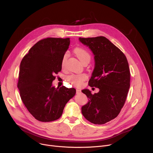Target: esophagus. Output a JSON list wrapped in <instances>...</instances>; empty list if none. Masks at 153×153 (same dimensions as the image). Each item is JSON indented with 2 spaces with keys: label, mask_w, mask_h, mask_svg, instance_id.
Returning a JSON list of instances; mask_svg holds the SVG:
<instances>
[{
  "label": "esophagus",
  "mask_w": 153,
  "mask_h": 153,
  "mask_svg": "<svg viewBox=\"0 0 153 153\" xmlns=\"http://www.w3.org/2000/svg\"><path fill=\"white\" fill-rule=\"evenodd\" d=\"M79 93H81V89H76V94H79Z\"/></svg>",
  "instance_id": "esophagus-1"
}]
</instances>
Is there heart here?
<instances>
[{"label":"heart","mask_w":153,"mask_h":153,"mask_svg":"<svg viewBox=\"0 0 153 153\" xmlns=\"http://www.w3.org/2000/svg\"><path fill=\"white\" fill-rule=\"evenodd\" d=\"M74 53L76 55L78 59L80 60L81 62L85 60H89L91 59V55L89 53H88L86 50H85L83 48H76L74 50ZM66 58V54L64 55V58L62 61V64L63 65L64 61H65ZM86 79V76L84 74H80V75H74L72 74L71 75L68 77V81L71 83L72 85H76V86H80L82 82Z\"/></svg>","instance_id":"b5f03b06"}]
</instances>
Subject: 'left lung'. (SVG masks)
<instances>
[{
	"label": "left lung",
	"instance_id": "obj_1",
	"mask_svg": "<svg viewBox=\"0 0 153 153\" xmlns=\"http://www.w3.org/2000/svg\"><path fill=\"white\" fill-rule=\"evenodd\" d=\"M94 56L95 65L89 81L99 92L83 89L88 102L81 108L85 119L95 125L105 124L116 118L123 107L130 89V72L125 54L104 36L79 38Z\"/></svg>",
	"mask_w": 153,
	"mask_h": 153
}]
</instances>
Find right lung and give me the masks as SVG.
<instances>
[{
    "label": "right lung",
    "instance_id": "1",
    "mask_svg": "<svg viewBox=\"0 0 153 153\" xmlns=\"http://www.w3.org/2000/svg\"><path fill=\"white\" fill-rule=\"evenodd\" d=\"M69 38H48L31 48L22 59L17 87L30 113L38 121L49 122L61 117L67 102L74 96V88H55L54 75L61 71Z\"/></svg>",
    "mask_w": 153,
    "mask_h": 153
}]
</instances>
